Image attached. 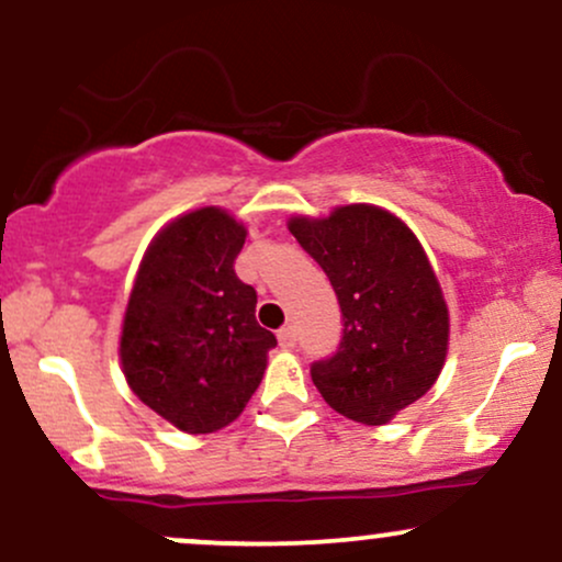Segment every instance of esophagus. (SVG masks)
Listing matches in <instances>:
<instances>
[{
	"mask_svg": "<svg viewBox=\"0 0 562 562\" xmlns=\"http://www.w3.org/2000/svg\"><path fill=\"white\" fill-rule=\"evenodd\" d=\"M277 338H280L282 348H295V327L293 325L282 327V330L277 333Z\"/></svg>",
	"mask_w": 562,
	"mask_h": 562,
	"instance_id": "esophagus-1",
	"label": "esophagus"
}]
</instances>
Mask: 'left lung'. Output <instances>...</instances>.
<instances>
[{
  "label": "left lung",
  "mask_w": 562,
  "mask_h": 562,
  "mask_svg": "<svg viewBox=\"0 0 562 562\" xmlns=\"http://www.w3.org/2000/svg\"><path fill=\"white\" fill-rule=\"evenodd\" d=\"M288 227L327 274L344 319L333 357L312 364L314 385L348 420L389 423L430 391L447 359L449 312L423 245L364 203Z\"/></svg>",
  "instance_id": "left-lung-1"
}]
</instances>
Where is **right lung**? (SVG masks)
<instances>
[{
	"label": "right lung",
	"instance_id": "1",
	"mask_svg": "<svg viewBox=\"0 0 562 562\" xmlns=\"http://www.w3.org/2000/svg\"><path fill=\"white\" fill-rule=\"evenodd\" d=\"M245 227L200 209L147 248L126 306L121 364L153 412L187 434H214L259 389L274 333L256 322V290L235 274Z\"/></svg>",
	"mask_w": 562,
	"mask_h": 562
}]
</instances>
